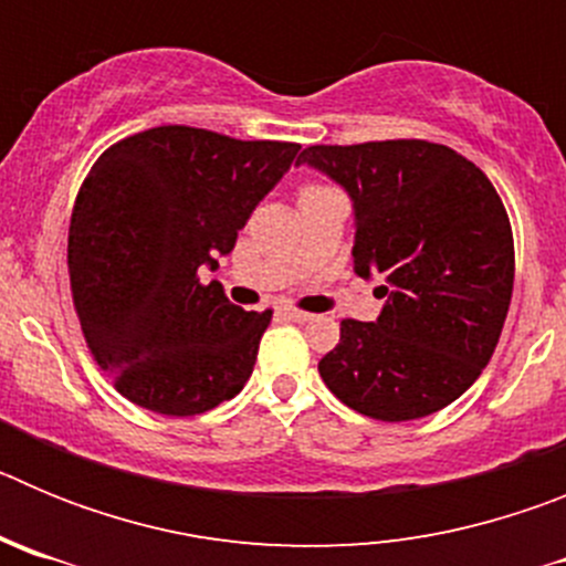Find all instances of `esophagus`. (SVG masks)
<instances>
[{
    "label": "esophagus",
    "instance_id": "esophagus-1",
    "mask_svg": "<svg viewBox=\"0 0 566 566\" xmlns=\"http://www.w3.org/2000/svg\"><path fill=\"white\" fill-rule=\"evenodd\" d=\"M277 314H280V317L292 319V323H308V319H314V314H308V312H300V308H289V306L277 308Z\"/></svg>",
    "mask_w": 566,
    "mask_h": 566
}]
</instances>
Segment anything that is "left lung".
<instances>
[{"label": "left lung", "instance_id": "8db88e82", "mask_svg": "<svg viewBox=\"0 0 566 566\" xmlns=\"http://www.w3.org/2000/svg\"><path fill=\"white\" fill-rule=\"evenodd\" d=\"M297 164L352 195L354 272L388 283L374 323H339L319 377L379 422L442 411L490 363L510 308L516 252L496 187L457 149L419 138L317 144Z\"/></svg>", "mask_w": 566, "mask_h": 566}]
</instances>
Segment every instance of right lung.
I'll list each match as a JSON object with an SVG mask.
<instances>
[{
	"instance_id": "right-lung-1",
	"label": "right lung",
	"mask_w": 566,
	"mask_h": 566,
	"mask_svg": "<svg viewBox=\"0 0 566 566\" xmlns=\"http://www.w3.org/2000/svg\"><path fill=\"white\" fill-rule=\"evenodd\" d=\"M297 153L167 124L98 155L70 218V289L90 354L129 402L195 417L243 391L272 308L243 312L198 272L232 252Z\"/></svg>"
}]
</instances>
